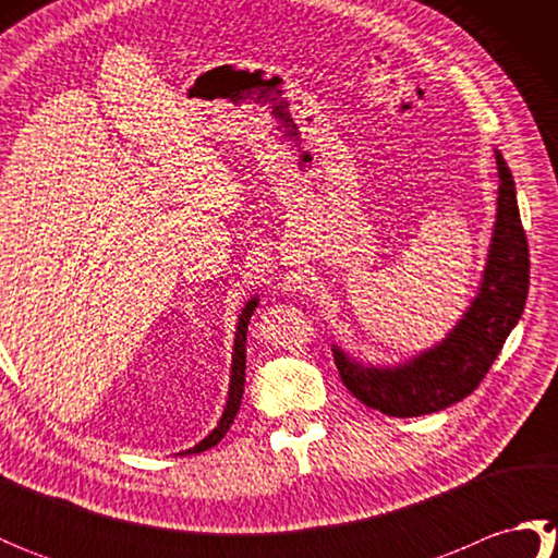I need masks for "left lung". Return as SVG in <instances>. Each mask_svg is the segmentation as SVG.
I'll use <instances>...</instances> for the list:
<instances>
[{
  "instance_id": "left-lung-1",
  "label": "left lung",
  "mask_w": 558,
  "mask_h": 558,
  "mask_svg": "<svg viewBox=\"0 0 558 558\" xmlns=\"http://www.w3.org/2000/svg\"><path fill=\"white\" fill-rule=\"evenodd\" d=\"M499 198L482 286L458 326L417 357L398 366H374L333 345L342 384L366 408L388 417H420L468 398L499 357L508 333L525 310L530 288L527 236L520 222L513 174L499 150Z\"/></svg>"
}]
</instances>
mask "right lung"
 I'll list each match as a JSON object with an SVG mask.
<instances>
[{"label": "right lung", "mask_w": 558, "mask_h": 558, "mask_svg": "<svg viewBox=\"0 0 558 558\" xmlns=\"http://www.w3.org/2000/svg\"><path fill=\"white\" fill-rule=\"evenodd\" d=\"M258 306V300L252 298L246 304L244 310L240 314V318H236V333H234V350H232V376H230V390H228V405H225V412L222 417L218 422L216 429H213L204 441L196 444L194 448H189L186 453H201V450H208L216 446L220 438L228 434L230 424L234 422L236 412H240V405H242V396H244V369H246V326H248V318H252V314L256 312Z\"/></svg>", "instance_id": "1"}]
</instances>
